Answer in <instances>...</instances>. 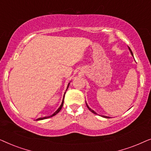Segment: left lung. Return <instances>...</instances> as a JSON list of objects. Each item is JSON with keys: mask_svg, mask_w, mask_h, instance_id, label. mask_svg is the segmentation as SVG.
I'll list each match as a JSON object with an SVG mask.
<instances>
[{"mask_svg": "<svg viewBox=\"0 0 151 151\" xmlns=\"http://www.w3.org/2000/svg\"><path fill=\"white\" fill-rule=\"evenodd\" d=\"M128 48H129V51H130V52H131V55H132V56H133V52H132L131 49H130V47H129V46H128ZM86 106H87V108L88 109V110H89V111H91V112H92V113H94V114H98V113H97L96 112H95V111H94L93 110V109H91V108H90V107L88 106L87 103H86ZM101 116H102V117H105V118H110V117L106 116V115H101Z\"/></svg>", "mask_w": 151, "mask_h": 151, "instance_id": "1", "label": "left lung"}]
</instances>
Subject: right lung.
I'll return each mask as SVG.
<instances>
[{
	"label": "right lung",
	"mask_w": 151,
	"mask_h": 151,
	"mask_svg": "<svg viewBox=\"0 0 151 151\" xmlns=\"http://www.w3.org/2000/svg\"><path fill=\"white\" fill-rule=\"evenodd\" d=\"M69 84H70V82L69 84H68V85H67V89H66V91L67 90V88H69ZM65 93H66V91H65V94H64V98H63V101H62V104H61V105L60 106V107L58 109V110L55 111V113H53V114H52V115H51L50 116H47V117H40V118H38L36 119V120H42V119H47V118H49V117H53V116H54L55 115H56L57 113H58L59 112H60V111L61 110V109H62V107H63V103H64V98H65Z\"/></svg>",
	"instance_id": "add662e5"
}]
</instances>
